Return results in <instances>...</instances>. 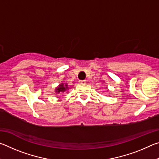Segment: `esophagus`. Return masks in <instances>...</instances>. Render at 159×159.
<instances>
[{"instance_id":"obj_1","label":"esophagus","mask_w":159,"mask_h":159,"mask_svg":"<svg viewBox=\"0 0 159 159\" xmlns=\"http://www.w3.org/2000/svg\"><path fill=\"white\" fill-rule=\"evenodd\" d=\"M79 83H80V84H85L86 82H85V80H80Z\"/></svg>"}]
</instances>
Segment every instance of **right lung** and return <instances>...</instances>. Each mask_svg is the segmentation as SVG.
<instances>
[{
    "label": "right lung",
    "instance_id": "add662e5",
    "mask_svg": "<svg viewBox=\"0 0 159 159\" xmlns=\"http://www.w3.org/2000/svg\"><path fill=\"white\" fill-rule=\"evenodd\" d=\"M66 89H68L67 85L66 84L65 85H64L62 83V84L60 85V86H59L57 88H56V92L57 93H64Z\"/></svg>",
    "mask_w": 159,
    "mask_h": 159
}]
</instances>
